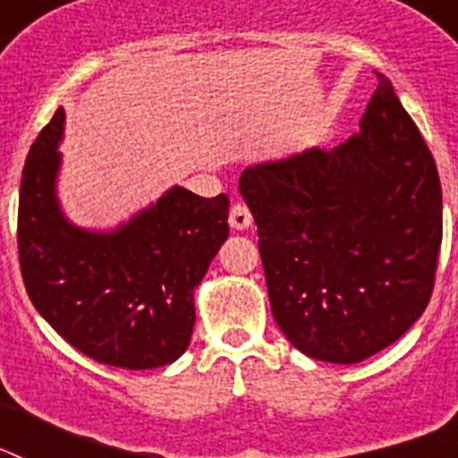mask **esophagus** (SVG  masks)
<instances>
[{
  "mask_svg": "<svg viewBox=\"0 0 458 458\" xmlns=\"http://www.w3.org/2000/svg\"><path fill=\"white\" fill-rule=\"evenodd\" d=\"M229 225H232V229H236V232H245L248 226H252V213H250L248 206L236 201V204L232 206V213H229Z\"/></svg>",
  "mask_w": 458,
  "mask_h": 458,
  "instance_id": "obj_1",
  "label": "esophagus"
}]
</instances>
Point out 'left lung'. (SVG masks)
Returning a JSON list of instances; mask_svg holds the SVG:
<instances>
[{
  "instance_id": "obj_1",
  "label": "left lung",
  "mask_w": 458,
  "mask_h": 458,
  "mask_svg": "<svg viewBox=\"0 0 458 458\" xmlns=\"http://www.w3.org/2000/svg\"><path fill=\"white\" fill-rule=\"evenodd\" d=\"M360 132L241 174L270 310L295 349L355 365L402 337L434 291L443 192L434 156L392 82Z\"/></svg>"
}]
</instances>
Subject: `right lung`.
Masks as SVG:
<instances>
[{
	"mask_svg": "<svg viewBox=\"0 0 458 458\" xmlns=\"http://www.w3.org/2000/svg\"><path fill=\"white\" fill-rule=\"evenodd\" d=\"M64 109L22 169L18 252L38 314L80 353L121 369L179 360L194 327V289L229 236V197L174 185L112 232L75 226L56 199Z\"/></svg>",
	"mask_w": 458,
	"mask_h": 458,
	"instance_id": "add662e5",
	"label": "right lung"
}]
</instances>
